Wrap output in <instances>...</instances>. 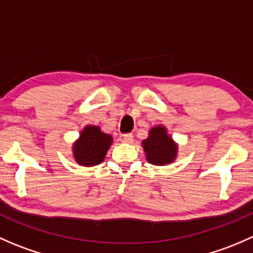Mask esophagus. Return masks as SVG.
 <instances>
[{
  "instance_id": "esophagus-1",
  "label": "esophagus",
  "mask_w": 253,
  "mask_h": 253,
  "mask_svg": "<svg viewBox=\"0 0 253 253\" xmlns=\"http://www.w3.org/2000/svg\"><path fill=\"white\" fill-rule=\"evenodd\" d=\"M120 141L124 143H132L133 142V136L131 133H125L120 136Z\"/></svg>"
}]
</instances>
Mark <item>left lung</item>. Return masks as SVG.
<instances>
[{"instance_id":"1","label":"left lung","mask_w":253,"mask_h":253,"mask_svg":"<svg viewBox=\"0 0 253 253\" xmlns=\"http://www.w3.org/2000/svg\"><path fill=\"white\" fill-rule=\"evenodd\" d=\"M147 160L150 164L165 165L175 159L177 145L167 134L165 127L158 126L150 129L149 137L142 142Z\"/></svg>"}]
</instances>
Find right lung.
I'll list each match as a JSON object with an SVG mask.
<instances>
[{
  "instance_id": "1",
  "label": "right lung",
  "mask_w": 253,
  "mask_h": 253,
  "mask_svg": "<svg viewBox=\"0 0 253 253\" xmlns=\"http://www.w3.org/2000/svg\"><path fill=\"white\" fill-rule=\"evenodd\" d=\"M111 142V137L103 133L99 127L86 126L73 147V154L78 164L83 167L98 165L105 158Z\"/></svg>"
}]
</instances>
